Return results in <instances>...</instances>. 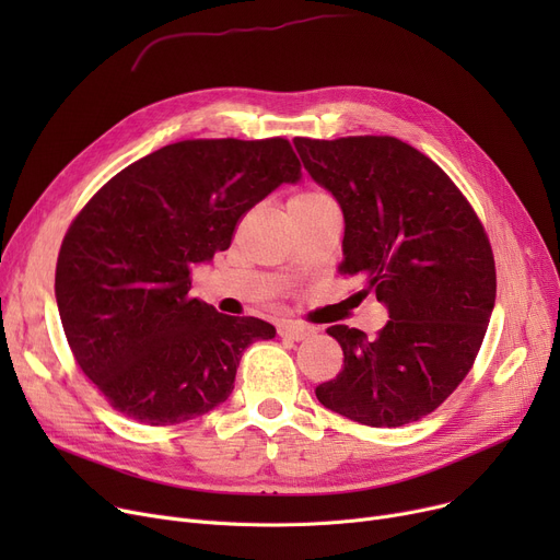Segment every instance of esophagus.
I'll use <instances>...</instances> for the list:
<instances>
[{
    "label": "esophagus",
    "mask_w": 560,
    "mask_h": 560,
    "mask_svg": "<svg viewBox=\"0 0 560 560\" xmlns=\"http://www.w3.org/2000/svg\"><path fill=\"white\" fill-rule=\"evenodd\" d=\"M313 327L302 325L298 319H283L279 322V336L281 338H290V340H306L308 336H313Z\"/></svg>",
    "instance_id": "34e87169"
}]
</instances>
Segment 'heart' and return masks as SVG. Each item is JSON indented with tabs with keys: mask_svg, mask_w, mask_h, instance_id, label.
I'll use <instances>...</instances> for the list:
<instances>
[{
	"mask_svg": "<svg viewBox=\"0 0 560 560\" xmlns=\"http://www.w3.org/2000/svg\"><path fill=\"white\" fill-rule=\"evenodd\" d=\"M331 197L322 190H302L298 195H292L288 199V211H298V209H308V206L322 203V201H329Z\"/></svg>",
	"mask_w": 560,
	"mask_h": 560,
	"instance_id": "b5f03b06",
	"label": "heart"
}]
</instances>
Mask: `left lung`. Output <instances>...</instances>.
Here are the masks:
<instances>
[{
	"label": "left lung",
	"instance_id": "obj_1",
	"mask_svg": "<svg viewBox=\"0 0 560 560\" xmlns=\"http://www.w3.org/2000/svg\"><path fill=\"white\" fill-rule=\"evenodd\" d=\"M304 167L345 215L342 277L388 306L368 338L327 329L342 370L319 384L322 406L368 427H404L443 404L472 370L494 306L488 233L465 195L429 156L393 136L295 138Z\"/></svg>",
	"mask_w": 560,
	"mask_h": 560
}]
</instances>
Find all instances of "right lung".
Wrapping results in <instances>:
<instances>
[{"mask_svg":"<svg viewBox=\"0 0 560 560\" xmlns=\"http://www.w3.org/2000/svg\"><path fill=\"white\" fill-rule=\"evenodd\" d=\"M300 176L279 136L182 140L117 172L79 211L56 260V304L77 365L117 413L182 424L231 395L245 347L277 331L190 298V270Z\"/></svg>","mask_w":560,"mask_h":560,"instance_id":"obj_1","label":"right lung"}]
</instances>
